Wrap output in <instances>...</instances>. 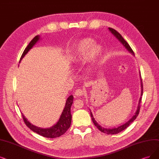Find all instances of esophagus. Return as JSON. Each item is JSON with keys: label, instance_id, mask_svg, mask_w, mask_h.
<instances>
[{"label": "esophagus", "instance_id": "34e87169", "mask_svg": "<svg viewBox=\"0 0 159 159\" xmlns=\"http://www.w3.org/2000/svg\"><path fill=\"white\" fill-rule=\"evenodd\" d=\"M74 94L75 95L76 97H80L81 96H83V95L84 94V91L82 89H78L75 90V91L74 93Z\"/></svg>", "mask_w": 159, "mask_h": 159}]
</instances>
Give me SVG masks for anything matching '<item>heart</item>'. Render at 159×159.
I'll return each mask as SVG.
<instances>
[{
    "instance_id": "1",
    "label": "heart",
    "mask_w": 159,
    "mask_h": 159,
    "mask_svg": "<svg viewBox=\"0 0 159 159\" xmlns=\"http://www.w3.org/2000/svg\"><path fill=\"white\" fill-rule=\"evenodd\" d=\"M102 53V48L91 39H84L79 41L73 48L72 61L79 63L87 57L91 63L96 62Z\"/></svg>"
}]
</instances>
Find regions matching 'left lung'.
<instances>
[{
  "label": "left lung",
  "mask_w": 159,
  "mask_h": 159,
  "mask_svg": "<svg viewBox=\"0 0 159 159\" xmlns=\"http://www.w3.org/2000/svg\"><path fill=\"white\" fill-rule=\"evenodd\" d=\"M108 29H109V31L110 32V33L120 42V43H121V44H123V46L126 48V49L127 50L129 53H130L132 55H134V52H133L132 49H131L130 46H129V44L127 42H126L125 41V40L123 39V36L120 35L118 33V32L116 31L115 29H111V28H108ZM139 77H140V81H141V97H140V98H139V100L138 101V105L137 110H136V111L134 113V115L132 117V118L128 120V121H126L125 123H124L121 125H120V126H118L117 127H113V128H111V129L104 128V127H102V126H101L96 121V120H95V119L93 117V113H92L91 110L89 109L90 110V113H91V117L93 122L94 125L97 126L99 130H100L101 132H104V133H105V134H117V133H119L120 132L123 131V130L126 129L136 119L137 116H138V114H139V109H140V103H141V100H142V96L143 94V85H142V78H141L140 72H139Z\"/></svg>",
  "instance_id": "left-lung-1"
}]
</instances>
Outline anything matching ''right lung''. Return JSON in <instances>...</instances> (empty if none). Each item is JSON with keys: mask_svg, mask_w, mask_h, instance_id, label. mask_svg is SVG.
<instances>
[{"mask_svg": "<svg viewBox=\"0 0 159 159\" xmlns=\"http://www.w3.org/2000/svg\"><path fill=\"white\" fill-rule=\"evenodd\" d=\"M40 39V36L39 35H37L30 41L27 47L24 50V52L21 57L20 61L25 56V55L29 52V50L33 48V47L35 44L39 41ZM73 95H70V96L68 97V98L66 100L65 106L64 107V109H63V111L58 120V121L55 125H53L52 126H51V127L43 129L39 127V126H36L30 123L22 113L24 122L31 130L36 132L38 134H40L43 137L48 138H55L59 137L61 135L64 134L66 132V130L70 128V126L72 122V115L70 112V108L73 103Z\"/></svg>", "mask_w": 159, "mask_h": 159, "instance_id": "add662e5", "label": "right lung"}]
</instances>
